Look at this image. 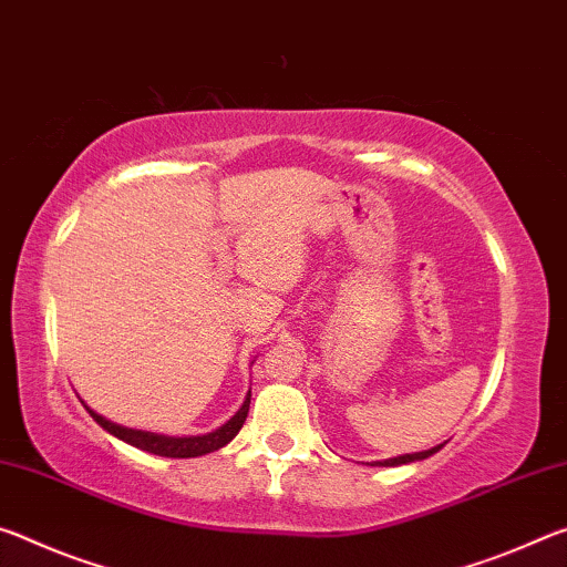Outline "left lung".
<instances>
[{
  "instance_id": "8db88e82",
  "label": "left lung",
  "mask_w": 567,
  "mask_h": 567,
  "mask_svg": "<svg viewBox=\"0 0 567 567\" xmlns=\"http://www.w3.org/2000/svg\"><path fill=\"white\" fill-rule=\"evenodd\" d=\"M442 447V444H440ZM440 447H432V450H424V452H416V454H402V457H394V460H384V462H377V465H384V467H396V465H406V462H416V460H426L430 454L437 452Z\"/></svg>"
}]
</instances>
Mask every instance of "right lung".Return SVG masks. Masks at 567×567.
I'll return each instance as SVG.
<instances>
[{
  "instance_id": "right-lung-1",
  "label": "right lung",
  "mask_w": 567,
  "mask_h": 567,
  "mask_svg": "<svg viewBox=\"0 0 567 567\" xmlns=\"http://www.w3.org/2000/svg\"><path fill=\"white\" fill-rule=\"evenodd\" d=\"M248 404H250V392L246 394V402L240 410L230 416V420L220 426V430L203 434V437H165V434H153V432H143V430H127V426H120L115 422L105 420V416L92 412L85 404V410L90 412L92 420H95L102 430H107L110 434H115L117 440H123L127 444H133L137 450H145L151 454H161V457H175V460H188V457H200V454L216 452L223 444H228L236 437L240 426H244L246 416H248Z\"/></svg>"
}]
</instances>
